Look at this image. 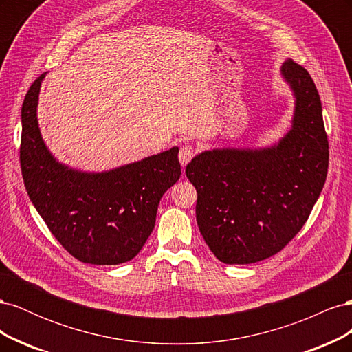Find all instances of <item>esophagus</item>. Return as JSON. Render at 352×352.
Instances as JSON below:
<instances>
[{
    "mask_svg": "<svg viewBox=\"0 0 352 352\" xmlns=\"http://www.w3.org/2000/svg\"><path fill=\"white\" fill-rule=\"evenodd\" d=\"M194 155H195V148L192 145L185 144L182 148H180V151H179V162H180V164L186 166L190 162V160L194 158Z\"/></svg>",
    "mask_w": 352,
    "mask_h": 352,
    "instance_id": "34e87169",
    "label": "esophagus"
}]
</instances>
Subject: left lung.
I'll list each match as a JSON object with an SVG mask.
<instances>
[{
  "instance_id": "left-lung-1",
  "label": "left lung",
  "mask_w": 352,
  "mask_h": 352,
  "mask_svg": "<svg viewBox=\"0 0 352 352\" xmlns=\"http://www.w3.org/2000/svg\"><path fill=\"white\" fill-rule=\"evenodd\" d=\"M280 76L295 107L278 142L214 148L186 166L198 194L199 232L221 263L251 264L278 254L305 225L326 182L329 144L316 85L292 60L282 63Z\"/></svg>"
}]
</instances>
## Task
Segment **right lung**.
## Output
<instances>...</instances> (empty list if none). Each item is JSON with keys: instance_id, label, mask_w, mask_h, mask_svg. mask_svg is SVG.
<instances>
[{"instance_id": "right-lung-1", "label": "right lung", "mask_w": 352, "mask_h": 352, "mask_svg": "<svg viewBox=\"0 0 352 352\" xmlns=\"http://www.w3.org/2000/svg\"><path fill=\"white\" fill-rule=\"evenodd\" d=\"M45 74L32 83L22 107L20 166L28 195L74 258L97 265L129 261L151 235L160 199L182 173L179 148L105 172L60 163L42 140L36 117Z\"/></svg>"}]
</instances>
